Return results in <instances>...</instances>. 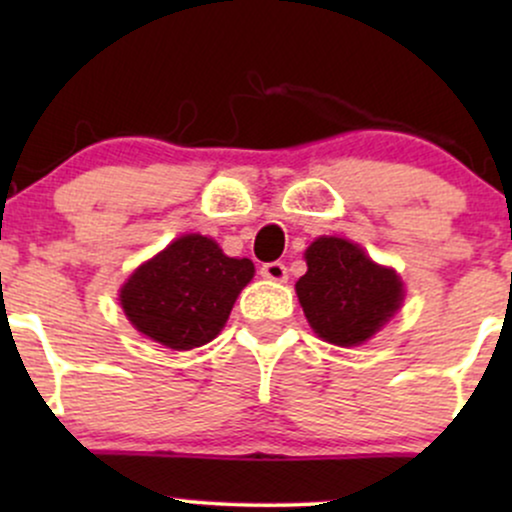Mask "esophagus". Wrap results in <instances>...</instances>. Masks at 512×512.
Segmentation results:
<instances>
[{"label": "esophagus", "mask_w": 512, "mask_h": 512, "mask_svg": "<svg viewBox=\"0 0 512 512\" xmlns=\"http://www.w3.org/2000/svg\"><path fill=\"white\" fill-rule=\"evenodd\" d=\"M260 274L264 276V279H269V281H286L289 279V272H286V267L281 262H267V264H262V269H260Z\"/></svg>", "instance_id": "esophagus-1"}]
</instances>
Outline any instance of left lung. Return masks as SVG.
<instances>
[{"label":"left lung","mask_w":512,"mask_h":512,"mask_svg":"<svg viewBox=\"0 0 512 512\" xmlns=\"http://www.w3.org/2000/svg\"><path fill=\"white\" fill-rule=\"evenodd\" d=\"M308 272L296 281L298 301L320 339L337 346L368 342L397 313L404 284L344 238L322 236L305 250Z\"/></svg>","instance_id":"obj_1"}]
</instances>
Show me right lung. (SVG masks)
<instances>
[{
  "mask_svg": "<svg viewBox=\"0 0 512 512\" xmlns=\"http://www.w3.org/2000/svg\"><path fill=\"white\" fill-rule=\"evenodd\" d=\"M252 276L248 257H228L211 238L187 233L134 269L120 289V305L144 337L187 351L223 330Z\"/></svg>",
  "mask_w": 512,
  "mask_h": 512,
  "instance_id": "obj_1",
  "label": "right lung"
}]
</instances>
